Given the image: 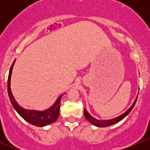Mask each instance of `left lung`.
I'll use <instances>...</instances> for the list:
<instances>
[{
  "label": "left lung",
  "instance_id": "left-lung-1",
  "mask_svg": "<svg viewBox=\"0 0 150 150\" xmlns=\"http://www.w3.org/2000/svg\"><path fill=\"white\" fill-rule=\"evenodd\" d=\"M137 98H136V99L134 100V101L133 104H132V105L131 106V107H130L128 110L125 111L124 113H122V114L120 115V116H117V117L114 118V119H112V120H97V119L94 118L93 116H91V115H90L89 113L87 112V110H86V108L84 109V116H85V117H86V120H88V121L91 124H92L93 125H95V126L100 127V128H102V127L110 126V125H112L116 124L117 122H120L121 120H122L125 117V116H128V115L129 114V112L132 111V110L133 109V107H134L135 103H136V101H137Z\"/></svg>",
  "mask_w": 150,
  "mask_h": 150
}]
</instances>
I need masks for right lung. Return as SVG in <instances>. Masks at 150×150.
<instances>
[{
  "label": "right lung",
  "mask_w": 150,
  "mask_h": 150,
  "mask_svg": "<svg viewBox=\"0 0 150 150\" xmlns=\"http://www.w3.org/2000/svg\"><path fill=\"white\" fill-rule=\"evenodd\" d=\"M16 60L12 64L11 67L10 69L9 72V76H8L7 80V91L8 95L10 98V100L11 101V104L14 109L16 110L18 114L20 115L24 120L27 121L30 124L35 125L38 127H43L47 125H50L51 123H53L55 120L58 119L59 116V111H60V101L62 98V95L58 98L56 101L53 104V105L43 111L34 110H26L24 109L23 107L19 106L16 100L14 99L13 94L10 88V79H11L12 71H13V65L15 64Z\"/></svg>",
  "instance_id": "right-lung-1"
}]
</instances>
